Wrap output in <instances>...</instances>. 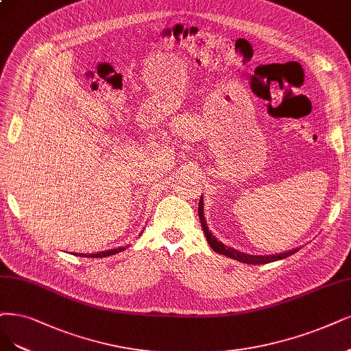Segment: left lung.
<instances>
[{"label":"left lung","instance_id":"1","mask_svg":"<svg viewBox=\"0 0 351 351\" xmlns=\"http://www.w3.org/2000/svg\"><path fill=\"white\" fill-rule=\"evenodd\" d=\"M198 215L201 219V226L204 230V234L206 237V241H208L210 247L218 253V254H223L227 256L230 258H234V261L243 262V263H247V265H265V263H270V262H276V261H282L285 257H289L291 254L296 253L300 249H292L288 252H283V253H278V254H266V256H253V254H245L243 252H239L232 247H228L224 243L218 241L217 237L213 234V232L208 230V226H206L205 221V217H204V198L201 197L199 204H198Z\"/></svg>","mask_w":351,"mask_h":351}]
</instances>
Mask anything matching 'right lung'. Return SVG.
Here are the masks:
<instances>
[{
	"instance_id": "right-lung-1",
	"label": "right lung",
	"mask_w": 351,
	"mask_h": 351,
	"mask_svg": "<svg viewBox=\"0 0 351 351\" xmlns=\"http://www.w3.org/2000/svg\"><path fill=\"white\" fill-rule=\"evenodd\" d=\"M127 247H117V249H111V250H104V252H98V253H90V254H82V253H75V256H81V257H107V256H111V254H115V253H119V252H123V250H125Z\"/></svg>"
}]
</instances>
